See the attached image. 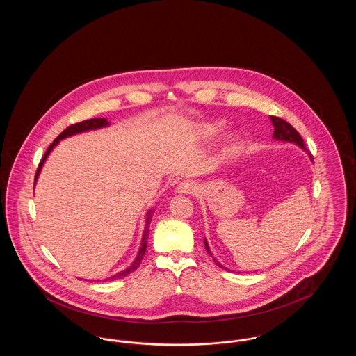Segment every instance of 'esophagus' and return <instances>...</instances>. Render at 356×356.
Here are the masks:
<instances>
[{
    "instance_id": "34e87169",
    "label": "esophagus",
    "mask_w": 356,
    "mask_h": 356,
    "mask_svg": "<svg viewBox=\"0 0 356 356\" xmlns=\"http://www.w3.org/2000/svg\"><path fill=\"white\" fill-rule=\"evenodd\" d=\"M196 184L193 181H189L186 180L183 183H180L179 186H176V193H180V195H189V193H193L196 191Z\"/></svg>"
}]
</instances>
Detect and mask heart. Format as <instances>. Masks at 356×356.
Segmentation results:
<instances>
[{
	"mask_svg": "<svg viewBox=\"0 0 356 356\" xmlns=\"http://www.w3.org/2000/svg\"><path fill=\"white\" fill-rule=\"evenodd\" d=\"M224 121L222 120H211L205 121L197 125V135L202 140H213L224 131Z\"/></svg>",
	"mask_w": 356,
	"mask_h": 356,
	"instance_id": "obj_1",
	"label": "heart"
}]
</instances>
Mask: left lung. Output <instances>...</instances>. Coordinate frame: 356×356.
<instances>
[{
  "mask_svg": "<svg viewBox=\"0 0 356 356\" xmlns=\"http://www.w3.org/2000/svg\"><path fill=\"white\" fill-rule=\"evenodd\" d=\"M270 120H271L272 125H273V138H275V140H279V141H287V143H293V144H296L298 147H300L303 151L308 153V157H309V159H311V161H312V156H311V153L307 151V148H305V141H303L302 136L299 135V132H298V131H296L291 124H288L287 121H284V120L280 119V118H275V116H271ZM204 245H205L207 252L213 257L215 263H216L219 267H221V268H224V267L221 266L220 263L215 259V256L212 254V252H211L209 245H208V241H207V238H205V237H204ZM225 270H227V268H225Z\"/></svg>",
  "mask_w": 356,
  "mask_h": 356,
  "instance_id": "left-lung-1",
  "label": "left lung"
}]
</instances>
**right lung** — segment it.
I'll return each instance as SVG.
<instances>
[{
    "label": "right lung",
    "instance_id": "obj_1",
    "mask_svg": "<svg viewBox=\"0 0 356 356\" xmlns=\"http://www.w3.org/2000/svg\"><path fill=\"white\" fill-rule=\"evenodd\" d=\"M109 125H111V122H109L106 119H90L85 120V121H81V122H77V124H73V125L68 127L63 134H60L58 137L51 143V145H49V148L47 149V152L44 154V157L41 159L40 165H38L37 172H35L34 186H35V183H37V179H38V176H40V172L42 170V167H44V164H45V161H47L48 156L51 154V151L56 148V145H57L61 140H64V138H67V137H70V136L80 135V134L89 132V131H96V129L106 128V127H109ZM152 215L153 209H149V211L147 212L145 228H144V234H143V237H141L140 248H138V252H137V256H136L135 260L132 261V264H131L129 267H127L125 270H122V271L119 272V273H116V275H113V276H111V277H106L105 280H116V279L124 277V276L129 275L131 272H134L135 270H137V267L140 266V263H141V260H143V257H144V254H145V251H147V244H148V237H149V224H151ZM97 282H100V280H97Z\"/></svg>",
    "mask_w": 356,
    "mask_h": 356
}]
</instances>
